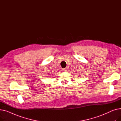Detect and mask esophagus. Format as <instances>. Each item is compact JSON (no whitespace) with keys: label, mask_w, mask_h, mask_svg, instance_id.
<instances>
[{"label":"esophagus","mask_w":121,"mask_h":121,"mask_svg":"<svg viewBox=\"0 0 121 121\" xmlns=\"http://www.w3.org/2000/svg\"><path fill=\"white\" fill-rule=\"evenodd\" d=\"M62 71L63 72H66L67 71V69H62Z\"/></svg>","instance_id":"1"}]
</instances>
